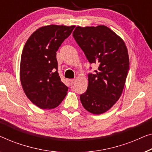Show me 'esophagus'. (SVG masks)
<instances>
[{
	"label": "esophagus",
	"instance_id": "1",
	"mask_svg": "<svg viewBox=\"0 0 152 152\" xmlns=\"http://www.w3.org/2000/svg\"><path fill=\"white\" fill-rule=\"evenodd\" d=\"M74 83H75V80H74V79H72V80H70V84H71V85H74Z\"/></svg>",
	"mask_w": 152,
	"mask_h": 152
}]
</instances>
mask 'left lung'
Wrapping results in <instances>:
<instances>
[{"label":"left lung","instance_id":"obj_1","mask_svg":"<svg viewBox=\"0 0 152 152\" xmlns=\"http://www.w3.org/2000/svg\"><path fill=\"white\" fill-rule=\"evenodd\" d=\"M74 39L90 63L99 65L88 75L87 91L80 96L83 106L94 114L106 112L123 93L129 67L127 48L118 35L104 25L77 26Z\"/></svg>","mask_w":152,"mask_h":152}]
</instances>
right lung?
<instances>
[{
	"mask_svg": "<svg viewBox=\"0 0 152 152\" xmlns=\"http://www.w3.org/2000/svg\"><path fill=\"white\" fill-rule=\"evenodd\" d=\"M75 26L50 25L29 36L23 48L20 79L23 91L40 109L56 108L67 95L68 87L58 72L56 52Z\"/></svg>",
	"mask_w": 152,
	"mask_h": 152,
	"instance_id": "right-lung-1",
	"label": "right lung"
}]
</instances>
